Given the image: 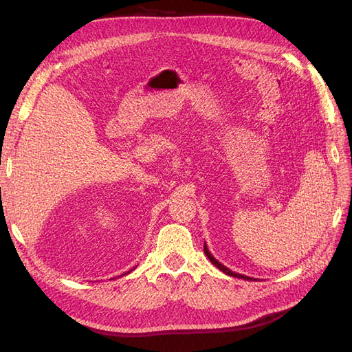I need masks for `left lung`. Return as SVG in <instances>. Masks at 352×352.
I'll use <instances>...</instances> for the list:
<instances>
[{
	"label": "left lung",
	"instance_id": "left-lung-1",
	"mask_svg": "<svg viewBox=\"0 0 352 352\" xmlns=\"http://www.w3.org/2000/svg\"><path fill=\"white\" fill-rule=\"evenodd\" d=\"M204 252H206V255L208 257V260L216 265V267L219 269V270H221L223 273H226L228 276H233V278H238V279H243V280H252V278H248V276H243V274H239V273H235V272H232V270H229L226 265H223L220 261H217L214 257H212V254L208 251V248H207V245L204 243Z\"/></svg>",
	"mask_w": 352,
	"mask_h": 352
}]
</instances>
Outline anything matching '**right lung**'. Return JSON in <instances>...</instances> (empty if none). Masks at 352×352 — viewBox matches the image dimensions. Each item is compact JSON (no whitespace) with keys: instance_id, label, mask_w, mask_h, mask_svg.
<instances>
[{"instance_id":"1","label":"right lung","mask_w":352,"mask_h":352,"mask_svg":"<svg viewBox=\"0 0 352 352\" xmlns=\"http://www.w3.org/2000/svg\"><path fill=\"white\" fill-rule=\"evenodd\" d=\"M131 272H132V270H131ZM131 272H127V273H131ZM124 274H126V273H124ZM122 276H123V274H122Z\"/></svg>"}]
</instances>
